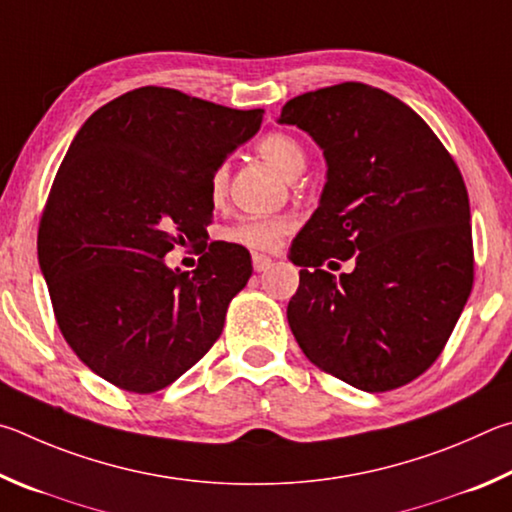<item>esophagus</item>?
Instances as JSON below:
<instances>
[{
	"label": "esophagus",
	"mask_w": 512,
	"mask_h": 512,
	"mask_svg": "<svg viewBox=\"0 0 512 512\" xmlns=\"http://www.w3.org/2000/svg\"><path fill=\"white\" fill-rule=\"evenodd\" d=\"M251 263H254L256 272H267L272 267V258L265 256V254H254V256H251Z\"/></svg>",
	"instance_id": "obj_1"
}]
</instances>
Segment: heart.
Instances as JSON below:
<instances>
[{"label":"heart","mask_w":512,"mask_h":512,"mask_svg":"<svg viewBox=\"0 0 512 512\" xmlns=\"http://www.w3.org/2000/svg\"><path fill=\"white\" fill-rule=\"evenodd\" d=\"M258 155H261L267 164H272L283 177L294 179L303 173L306 168V148L292 137L288 132L274 130L267 132L265 137L258 141ZM229 184V170L227 166H220L211 175V197L213 202H220L224 193H227ZM290 233V220L283 215H258V218H245L238 224L227 229L224 238L229 242H236L240 247L254 249V251H270Z\"/></svg>","instance_id":"b5f03b06"}]
</instances>
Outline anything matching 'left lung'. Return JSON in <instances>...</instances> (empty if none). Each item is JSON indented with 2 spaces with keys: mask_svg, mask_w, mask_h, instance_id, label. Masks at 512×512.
Segmentation results:
<instances>
[{
  "mask_svg": "<svg viewBox=\"0 0 512 512\" xmlns=\"http://www.w3.org/2000/svg\"><path fill=\"white\" fill-rule=\"evenodd\" d=\"M324 150L328 182L292 242L288 303L308 360L355 389L405 387L450 339L474 283L470 200L432 128L396 96L339 83L283 105ZM356 270L335 280L336 258Z\"/></svg>",
  "mask_w": 512,
  "mask_h": 512,
  "instance_id": "8db88e82",
  "label": "left lung"
}]
</instances>
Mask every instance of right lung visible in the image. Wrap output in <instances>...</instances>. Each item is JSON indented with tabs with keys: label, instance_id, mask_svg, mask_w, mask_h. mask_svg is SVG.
Segmentation results:
<instances>
[{
	"label": "right lung",
	"instance_id": "obj_1",
	"mask_svg": "<svg viewBox=\"0 0 512 512\" xmlns=\"http://www.w3.org/2000/svg\"><path fill=\"white\" fill-rule=\"evenodd\" d=\"M263 110H231L170 87H139L89 116L53 179L38 261L53 315L78 360L114 387L155 393L209 353L249 251L206 242L211 175L254 137ZM210 251L168 271L177 241Z\"/></svg>",
	"mask_w": 512,
	"mask_h": 512
}]
</instances>
